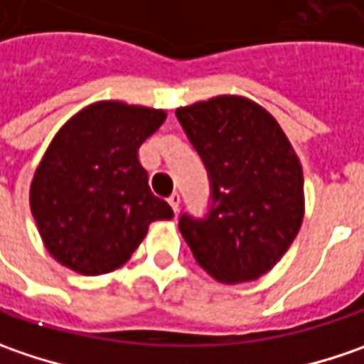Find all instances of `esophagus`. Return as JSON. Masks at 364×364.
<instances>
[{
    "label": "esophagus",
    "instance_id": "esophagus-1",
    "mask_svg": "<svg viewBox=\"0 0 364 364\" xmlns=\"http://www.w3.org/2000/svg\"><path fill=\"white\" fill-rule=\"evenodd\" d=\"M166 201H168V205L173 208V212H179V201H181V196H179L177 191H175V193H171Z\"/></svg>",
    "mask_w": 364,
    "mask_h": 364
}]
</instances>
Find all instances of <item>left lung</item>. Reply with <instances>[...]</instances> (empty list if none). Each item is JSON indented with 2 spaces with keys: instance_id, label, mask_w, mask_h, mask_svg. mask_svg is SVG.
I'll use <instances>...</instances> for the list:
<instances>
[{
  "instance_id": "left-lung-1",
  "label": "left lung",
  "mask_w": 364,
  "mask_h": 364,
  "mask_svg": "<svg viewBox=\"0 0 364 364\" xmlns=\"http://www.w3.org/2000/svg\"><path fill=\"white\" fill-rule=\"evenodd\" d=\"M175 114L210 179L205 215H179L185 242L222 283L259 279L287 252L304 220L297 154L275 118L245 97L220 95Z\"/></svg>"
}]
</instances>
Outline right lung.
I'll return each mask as SVG.
<instances>
[{
    "label": "right lung",
    "mask_w": 364,
    "mask_h": 364,
    "mask_svg": "<svg viewBox=\"0 0 364 364\" xmlns=\"http://www.w3.org/2000/svg\"><path fill=\"white\" fill-rule=\"evenodd\" d=\"M163 109L100 102L55 136L30 187V208L44 246L81 275L119 269L149 224L173 210L149 187L140 144L165 122Z\"/></svg>",
    "instance_id": "obj_1"
}]
</instances>
